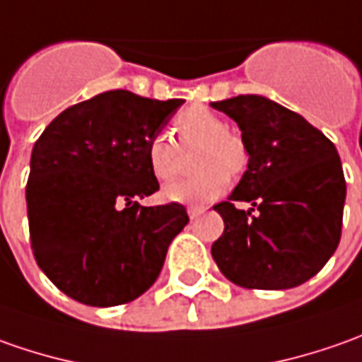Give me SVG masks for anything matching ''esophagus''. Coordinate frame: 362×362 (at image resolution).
Segmentation results:
<instances>
[{
	"label": "esophagus",
	"instance_id": "esophagus-1",
	"mask_svg": "<svg viewBox=\"0 0 362 362\" xmlns=\"http://www.w3.org/2000/svg\"><path fill=\"white\" fill-rule=\"evenodd\" d=\"M204 206H188V216L192 220H196L200 214H204Z\"/></svg>",
	"mask_w": 362,
	"mask_h": 362
}]
</instances>
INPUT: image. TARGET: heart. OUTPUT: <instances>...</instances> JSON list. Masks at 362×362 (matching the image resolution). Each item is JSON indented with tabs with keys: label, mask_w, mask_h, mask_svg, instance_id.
Instances as JSON below:
<instances>
[{
	"label": "heart",
	"mask_w": 362,
	"mask_h": 362,
	"mask_svg": "<svg viewBox=\"0 0 362 362\" xmlns=\"http://www.w3.org/2000/svg\"><path fill=\"white\" fill-rule=\"evenodd\" d=\"M182 148L202 144L196 166L198 174L164 188V198L180 204H204L230 186V174H240L248 164L244 142L228 132V122L204 106L184 110L176 118ZM148 166L158 180H174L182 170V152L168 134H154L146 148Z\"/></svg>",
	"instance_id": "heart-1"
}]
</instances>
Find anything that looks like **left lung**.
Masks as SVG:
<instances>
[{
  "mask_svg": "<svg viewBox=\"0 0 362 362\" xmlns=\"http://www.w3.org/2000/svg\"><path fill=\"white\" fill-rule=\"evenodd\" d=\"M210 106L238 124L248 152L238 186L214 206L224 232L212 258L243 288H294L329 262L341 240L346 184L339 152L303 116L262 95ZM234 202L255 208L238 211Z\"/></svg>",
  "mask_w": 362,
  "mask_h": 362,
  "instance_id": "left-lung-1",
  "label": "left lung"
}]
</instances>
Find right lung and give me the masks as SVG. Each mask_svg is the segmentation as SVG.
<instances>
[{
	"label": "right lung",
	"instance_id": "right-lung-1",
	"mask_svg": "<svg viewBox=\"0 0 362 362\" xmlns=\"http://www.w3.org/2000/svg\"><path fill=\"white\" fill-rule=\"evenodd\" d=\"M182 104L112 90L64 110L37 138L25 186L32 250L69 298L124 305L156 282L188 214L178 202L140 204L160 188L146 148Z\"/></svg>",
	"mask_w": 362,
	"mask_h": 362
}]
</instances>
